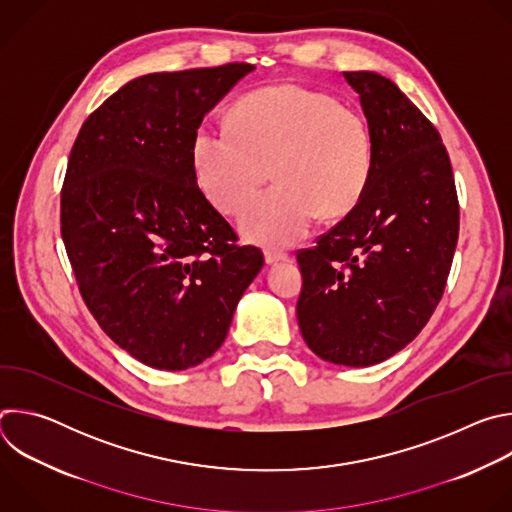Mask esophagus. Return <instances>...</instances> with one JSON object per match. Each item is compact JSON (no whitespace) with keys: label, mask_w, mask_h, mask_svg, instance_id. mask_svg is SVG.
Segmentation results:
<instances>
[{"label":"esophagus","mask_w":512,"mask_h":512,"mask_svg":"<svg viewBox=\"0 0 512 512\" xmlns=\"http://www.w3.org/2000/svg\"><path fill=\"white\" fill-rule=\"evenodd\" d=\"M287 259H289V255L283 253V251H277V249H267V251H265V261H267L269 265L279 263V261H287Z\"/></svg>","instance_id":"esophagus-1"}]
</instances>
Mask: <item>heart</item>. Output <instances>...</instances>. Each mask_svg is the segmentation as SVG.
<instances>
[{"instance_id":"1","label":"heart","mask_w":512,"mask_h":512,"mask_svg":"<svg viewBox=\"0 0 512 512\" xmlns=\"http://www.w3.org/2000/svg\"><path fill=\"white\" fill-rule=\"evenodd\" d=\"M190 156L204 194L239 214L271 178L279 182L247 208V239L289 247L306 237L316 216L348 214L373 176L367 121L336 97L300 85H275L241 97L231 125L196 127Z\"/></svg>"}]
</instances>
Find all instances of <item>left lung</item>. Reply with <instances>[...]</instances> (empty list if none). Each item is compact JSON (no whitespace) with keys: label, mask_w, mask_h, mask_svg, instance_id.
<instances>
[{"label":"left lung","mask_w":512,"mask_h":512,"mask_svg":"<svg viewBox=\"0 0 512 512\" xmlns=\"http://www.w3.org/2000/svg\"><path fill=\"white\" fill-rule=\"evenodd\" d=\"M360 95L373 176L360 202L312 249H300L298 322L320 358L371 367L405 348L444 296L460 204L433 123L369 70L342 72Z\"/></svg>","instance_id":"obj_1"}]
</instances>
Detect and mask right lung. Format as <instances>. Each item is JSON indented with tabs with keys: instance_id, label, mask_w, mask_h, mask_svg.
I'll return each instance as SVG.
<instances>
[{
	"instance_id": "obj_1",
	"label": "right lung",
	"mask_w": 512,
	"mask_h": 512,
	"mask_svg": "<svg viewBox=\"0 0 512 512\" xmlns=\"http://www.w3.org/2000/svg\"><path fill=\"white\" fill-rule=\"evenodd\" d=\"M255 66L154 72L83 123L60 190V233L103 332L139 362L184 371L227 338L263 267L196 184L190 145L204 115Z\"/></svg>"
}]
</instances>
